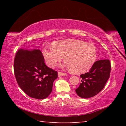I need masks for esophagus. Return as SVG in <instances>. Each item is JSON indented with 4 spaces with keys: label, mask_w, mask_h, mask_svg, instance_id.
Returning a JSON list of instances; mask_svg holds the SVG:
<instances>
[{
    "label": "esophagus",
    "mask_w": 126,
    "mask_h": 126,
    "mask_svg": "<svg viewBox=\"0 0 126 126\" xmlns=\"http://www.w3.org/2000/svg\"><path fill=\"white\" fill-rule=\"evenodd\" d=\"M58 75H59V76H67V73H63V72H58Z\"/></svg>",
    "instance_id": "obj_1"
}]
</instances>
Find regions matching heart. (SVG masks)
<instances>
[{
    "mask_svg": "<svg viewBox=\"0 0 126 126\" xmlns=\"http://www.w3.org/2000/svg\"><path fill=\"white\" fill-rule=\"evenodd\" d=\"M43 55L47 65L54 67L62 60L73 74L85 73L90 69L97 58L94 46L81 40L69 39L54 42L52 47L43 49Z\"/></svg>",
    "mask_w": 126,
    "mask_h": 126,
    "instance_id": "obj_1",
    "label": "heart"
}]
</instances>
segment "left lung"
Masks as SVG:
<instances>
[{
  "mask_svg": "<svg viewBox=\"0 0 126 126\" xmlns=\"http://www.w3.org/2000/svg\"><path fill=\"white\" fill-rule=\"evenodd\" d=\"M111 64L108 59L94 62L89 71L80 76L82 78L79 86L76 89L78 96L88 98L97 95L103 88L110 78Z\"/></svg>",
  "mask_w": 126,
  "mask_h": 126,
  "instance_id": "left-lung-1",
  "label": "left lung"
}]
</instances>
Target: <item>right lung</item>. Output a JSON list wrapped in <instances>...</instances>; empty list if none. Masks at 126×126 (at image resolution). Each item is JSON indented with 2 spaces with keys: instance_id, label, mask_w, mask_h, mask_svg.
<instances>
[{
  "instance_id": "add662e5",
  "label": "right lung",
  "mask_w": 126,
  "mask_h": 126,
  "mask_svg": "<svg viewBox=\"0 0 126 126\" xmlns=\"http://www.w3.org/2000/svg\"><path fill=\"white\" fill-rule=\"evenodd\" d=\"M14 72L19 86L33 98H46L52 91L58 72L44 63L40 50L35 49H20L14 61Z\"/></svg>"
}]
</instances>
